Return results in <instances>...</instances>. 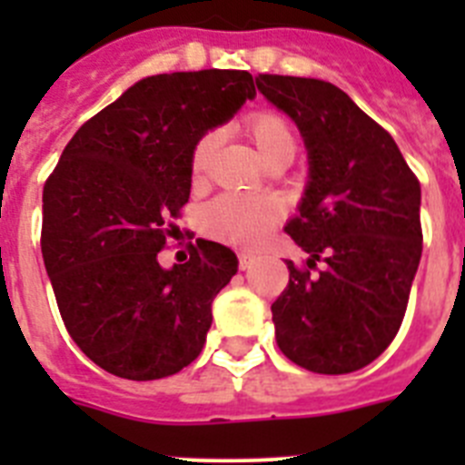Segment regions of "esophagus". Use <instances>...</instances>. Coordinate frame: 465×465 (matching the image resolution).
<instances>
[{"label": "esophagus", "instance_id": "esophagus-1", "mask_svg": "<svg viewBox=\"0 0 465 465\" xmlns=\"http://www.w3.org/2000/svg\"><path fill=\"white\" fill-rule=\"evenodd\" d=\"M256 262V256L252 253H240V270H249Z\"/></svg>", "mask_w": 465, "mask_h": 465}]
</instances>
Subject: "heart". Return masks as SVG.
<instances>
[{
	"label": "heart",
	"instance_id": "obj_1",
	"mask_svg": "<svg viewBox=\"0 0 465 465\" xmlns=\"http://www.w3.org/2000/svg\"><path fill=\"white\" fill-rule=\"evenodd\" d=\"M244 130L256 146L265 165L272 163H291L298 149L293 127L274 111H258L244 121ZM219 143V134L207 133L200 137L191 153V174L203 176L213 149ZM282 204L274 197H249L228 193L216 197L203 213L204 230L221 242L235 246H258L265 242L270 230L282 219Z\"/></svg>",
	"mask_w": 465,
	"mask_h": 465
}]
</instances>
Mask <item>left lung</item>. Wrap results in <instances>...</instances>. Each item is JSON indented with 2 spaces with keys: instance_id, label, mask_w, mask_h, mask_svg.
<instances>
[{
  "instance_id": "1",
  "label": "left lung",
  "mask_w": 465,
  "mask_h": 465,
  "mask_svg": "<svg viewBox=\"0 0 465 465\" xmlns=\"http://www.w3.org/2000/svg\"><path fill=\"white\" fill-rule=\"evenodd\" d=\"M262 97L305 142L307 186L286 232L307 253L272 302L277 344L322 375L361 371L401 328L421 261V186L384 127L319 79L258 74Z\"/></svg>"
}]
</instances>
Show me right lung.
<instances>
[{"mask_svg": "<svg viewBox=\"0 0 465 465\" xmlns=\"http://www.w3.org/2000/svg\"><path fill=\"white\" fill-rule=\"evenodd\" d=\"M253 97L240 69L155 74L64 146L44 186L41 253L69 335L102 371L160 380L203 351L240 261L219 242H197L172 268L158 253L191 195L195 143Z\"/></svg>", "mask_w": 465, "mask_h": 465, "instance_id": "add662e5", "label": "right lung"}]
</instances>
